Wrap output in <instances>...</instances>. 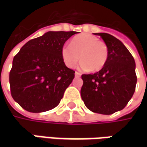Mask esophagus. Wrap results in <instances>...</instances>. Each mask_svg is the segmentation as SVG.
I'll use <instances>...</instances> for the list:
<instances>
[{
  "label": "esophagus",
  "mask_w": 147,
  "mask_h": 147,
  "mask_svg": "<svg viewBox=\"0 0 147 147\" xmlns=\"http://www.w3.org/2000/svg\"><path fill=\"white\" fill-rule=\"evenodd\" d=\"M75 76H76V77H80V76H81V74H80V72H78V71H76V73H75Z\"/></svg>",
  "instance_id": "1"
}]
</instances>
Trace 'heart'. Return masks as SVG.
I'll return each instance as SVG.
<instances>
[{
    "mask_svg": "<svg viewBox=\"0 0 147 147\" xmlns=\"http://www.w3.org/2000/svg\"><path fill=\"white\" fill-rule=\"evenodd\" d=\"M108 56V47L105 42L86 33L74 37L70 45H64L61 49V57L70 68L76 67L80 59L82 69L98 71L104 67Z\"/></svg>",
    "mask_w": 147,
    "mask_h": 147,
    "instance_id": "heart-1",
    "label": "heart"
}]
</instances>
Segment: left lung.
<instances>
[{
	"mask_svg": "<svg viewBox=\"0 0 147 147\" xmlns=\"http://www.w3.org/2000/svg\"><path fill=\"white\" fill-rule=\"evenodd\" d=\"M108 47V60L94 74L82 75L81 97L94 113L110 115L123 109L136 90L137 76L132 55L119 39L106 33H95Z\"/></svg>",
	"mask_w": 147,
	"mask_h": 147,
	"instance_id": "1",
	"label": "left lung"
}]
</instances>
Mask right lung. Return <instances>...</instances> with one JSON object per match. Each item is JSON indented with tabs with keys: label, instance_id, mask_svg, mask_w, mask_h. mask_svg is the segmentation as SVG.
<instances>
[{
	"label": "right lung",
	"instance_id": "obj_1",
	"mask_svg": "<svg viewBox=\"0 0 147 147\" xmlns=\"http://www.w3.org/2000/svg\"><path fill=\"white\" fill-rule=\"evenodd\" d=\"M76 31H49L30 40L12 61L9 72L12 98L25 110L41 113L57 107L75 77L61 49Z\"/></svg>",
	"mask_w": 147,
	"mask_h": 147
}]
</instances>
